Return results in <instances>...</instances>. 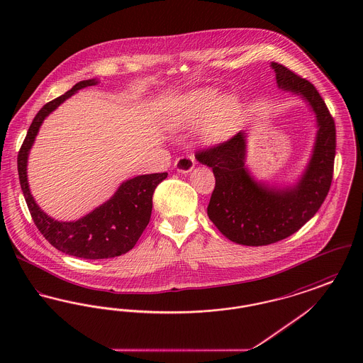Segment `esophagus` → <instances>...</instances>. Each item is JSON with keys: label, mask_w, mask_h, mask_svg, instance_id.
<instances>
[{"label": "esophagus", "mask_w": 363, "mask_h": 363, "mask_svg": "<svg viewBox=\"0 0 363 363\" xmlns=\"http://www.w3.org/2000/svg\"><path fill=\"white\" fill-rule=\"evenodd\" d=\"M174 167L179 173H189L194 167V157L191 155H185L175 159Z\"/></svg>", "instance_id": "esophagus-1"}]
</instances>
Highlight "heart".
<instances>
[{"mask_svg":"<svg viewBox=\"0 0 363 363\" xmlns=\"http://www.w3.org/2000/svg\"><path fill=\"white\" fill-rule=\"evenodd\" d=\"M240 101L228 95L222 98L213 88H196L172 104L169 122L173 128H188L203 122L201 136L211 143L231 138L240 128Z\"/></svg>","mask_w":363,"mask_h":363,"instance_id":"obj_1","label":"heart"}]
</instances>
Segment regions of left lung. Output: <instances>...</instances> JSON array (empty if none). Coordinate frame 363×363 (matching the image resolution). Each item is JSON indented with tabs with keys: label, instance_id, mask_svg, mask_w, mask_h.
<instances>
[{
	"label": "left lung",
	"instance_id": "obj_1",
	"mask_svg": "<svg viewBox=\"0 0 363 363\" xmlns=\"http://www.w3.org/2000/svg\"><path fill=\"white\" fill-rule=\"evenodd\" d=\"M271 67L277 86L302 96L317 120L311 162L296 185L274 188L253 179L245 166V132L196 154L200 163L212 167L216 179L208 218L225 238L246 246L271 245L293 235L320 209L333 177L336 128L327 104L311 82L281 64Z\"/></svg>",
	"mask_w": 363,
	"mask_h": 363
}]
</instances>
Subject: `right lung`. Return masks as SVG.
<instances>
[{
    "label": "right lung",
    "instance_id": "add662e5",
    "mask_svg": "<svg viewBox=\"0 0 363 363\" xmlns=\"http://www.w3.org/2000/svg\"><path fill=\"white\" fill-rule=\"evenodd\" d=\"M95 79L83 80L68 92L45 104L35 116L18 155L20 186L35 225L55 249L86 259H111L129 252L150 223L152 194L167 173L147 174L128 179L114 196L76 222H58L48 216L35 203L27 181V159L43 120L73 94L95 86Z\"/></svg>",
    "mask_w": 363,
    "mask_h": 363
}]
</instances>
